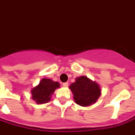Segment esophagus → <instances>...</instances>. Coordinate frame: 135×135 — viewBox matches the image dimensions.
<instances>
[{
	"label": "esophagus",
	"instance_id": "esophagus-1",
	"mask_svg": "<svg viewBox=\"0 0 135 135\" xmlns=\"http://www.w3.org/2000/svg\"><path fill=\"white\" fill-rule=\"evenodd\" d=\"M62 85H63V87H67L68 86V82H65V83L62 84Z\"/></svg>",
	"mask_w": 135,
	"mask_h": 135
}]
</instances>
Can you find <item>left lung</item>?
I'll list each match as a JSON object with an SVG mask.
<instances>
[{
  "label": "left lung",
  "instance_id": "8db88e82",
  "mask_svg": "<svg viewBox=\"0 0 135 135\" xmlns=\"http://www.w3.org/2000/svg\"><path fill=\"white\" fill-rule=\"evenodd\" d=\"M69 87L75 102L81 107H89L95 104L101 94L99 85L85 76L76 78V81Z\"/></svg>",
  "mask_w": 135,
  "mask_h": 135
}]
</instances>
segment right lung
<instances>
[{
    "label": "right lung",
    "mask_w": 135,
    "mask_h": 135,
    "mask_svg": "<svg viewBox=\"0 0 135 135\" xmlns=\"http://www.w3.org/2000/svg\"><path fill=\"white\" fill-rule=\"evenodd\" d=\"M59 86L60 84L59 82L53 81L50 79H42L37 86L34 87L31 91L32 99L39 104L48 103L51 100L52 94Z\"/></svg>",
    "instance_id": "right-lung-1"
}]
</instances>
